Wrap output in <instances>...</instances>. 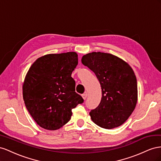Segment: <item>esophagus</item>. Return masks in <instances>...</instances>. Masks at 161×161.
I'll use <instances>...</instances> for the list:
<instances>
[{
  "label": "esophagus",
  "instance_id": "obj_1",
  "mask_svg": "<svg viewBox=\"0 0 161 161\" xmlns=\"http://www.w3.org/2000/svg\"><path fill=\"white\" fill-rule=\"evenodd\" d=\"M81 96H82V98H83L84 100H86V98H87V96H88V94H87V93H84V94H83L81 95Z\"/></svg>",
  "mask_w": 161,
  "mask_h": 161
}]
</instances>
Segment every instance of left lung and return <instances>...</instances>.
<instances>
[{"label":"left lung","instance_id":"1","mask_svg":"<svg viewBox=\"0 0 161 161\" xmlns=\"http://www.w3.org/2000/svg\"><path fill=\"white\" fill-rule=\"evenodd\" d=\"M81 63L95 73L102 88L99 105L90 113L91 119L107 130L121 125L137 101V80L132 68L119 57L100 52L84 55Z\"/></svg>","mask_w":161,"mask_h":161}]
</instances>
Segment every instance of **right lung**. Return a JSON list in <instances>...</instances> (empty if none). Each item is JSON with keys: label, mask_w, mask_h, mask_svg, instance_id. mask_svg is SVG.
Masks as SVG:
<instances>
[{"label": "right lung", "mask_w": 161, "mask_h": 161, "mask_svg": "<svg viewBox=\"0 0 161 161\" xmlns=\"http://www.w3.org/2000/svg\"><path fill=\"white\" fill-rule=\"evenodd\" d=\"M77 63L75 52L48 54L38 58L27 71L23 98L32 118L44 129L57 130L65 125L71 110L84 102L71 77Z\"/></svg>", "instance_id": "obj_1"}]
</instances>
